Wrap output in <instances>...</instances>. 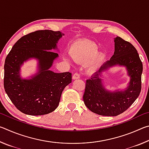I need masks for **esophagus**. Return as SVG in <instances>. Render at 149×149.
Listing matches in <instances>:
<instances>
[{
  "mask_svg": "<svg viewBox=\"0 0 149 149\" xmlns=\"http://www.w3.org/2000/svg\"><path fill=\"white\" fill-rule=\"evenodd\" d=\"M80 77V75L79 74H78V73H75V74L73 75L72 76V79H79Z\"/></svg>",
  "mask_w": 149,
  "mask_h": 149,
  "instance_id": "obj_1",
  "label": "esophagus"
}]
</instances>
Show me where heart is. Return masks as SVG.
I'll return each instance as SVG.
<instances>
[{
  "label": "heart",
  "mask_w": 149,
  "mask_h": 149,
  "mask_svg": "<svg viewBox=\"0 0 149 149\" xmlns=\"http://www.w3.org/2000/svg\"><path fill=\"white\" fill-rule=\"evenodd\" d=\"M99 47L95 42L81 41L72 45L70 54L74 61L79 63H87L89 72L93 73L101 66L104 60V54L97 52Z\"/></svg>",
  "instance_id": "heart-1"
}]
</instances>
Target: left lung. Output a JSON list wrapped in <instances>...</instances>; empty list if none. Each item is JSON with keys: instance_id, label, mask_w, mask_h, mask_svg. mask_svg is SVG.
Segmentation results:
<instances>
[{"instance_id": "left-lung-1", "label": "left lung", "mask_w": 149, "mask_h": 149, "mask_svg": "<svg viewBox=\"0 0 149 149\" xmlns=\"http://www.w3.org/2000/svg\"><path fill=\"white\" fill-rule=\"evenodd\" d=\"M114 42V54L86 81L83 97L85 106L91 112L105 116H116L125 112L137 99L141 90L143 64L137 50L120 37H116ZM116 65L126 68L130 81L124 91L111 92L104 88L101 75L102 72Z\"/></svg>"}]
</instances>
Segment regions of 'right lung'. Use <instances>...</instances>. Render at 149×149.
<instances>
[{
    "label": "right lung",
    "mask_w": 149,
    "mask_h": 149,
    "mask_svg": "<svg viewBox=\"0 0 149 149\" xmlns=\"http://www.w3.org/2000/svg\"><path fill=\"white\" fill-rule=\"evenodd\" d=\"M60 31L38 30L21 37L5 60L4 87L17 109L26 114L40 116L53 112L58 106L62 93L72 82L70 72L55 73L49 69L58 54L57 49L62 37ZM30 58L38 60L39 72L31 79H22L19 70Z\"/></svg>",
    "instance_id": "add662e5"
}]
</instances>
